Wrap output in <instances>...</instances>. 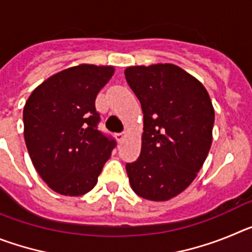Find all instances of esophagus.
Masks as SVG:
<instances>
[{"label": "esophagus", "instance_id": "obj_1", "mask_svg": "<svg viewBox=\"0 0 252 252\" xmlns=\"http://www.w3.org/2000/svg\"><path fill=\"white\" fill-rule=\"evenodd\" d=\"M125 136H126V133H125V132L116 133V139H117V141H119V142H121L122 140H124Z\"/></svg>", "mask_w": 252, "mask_h": 252}]
</instances>
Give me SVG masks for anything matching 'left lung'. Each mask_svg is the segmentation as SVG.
<instances>
[{
	"mask_svg": "<svg viewBox=\"0 0 252 252\" xmlns=\"http://www.w3.org/2000/svg\"><path fill=\"white\" fill-rule=\"evenodd\" d=\"M125 77L144 113L141 153L126 164L131 188L149 201H168L192 183L208 155L212 102L203 84L174 64L128 66Z\"/></svg>",
	"mask_w": 252,
	"mask_h": 252,
	"instance_id": "left-lung-1",
	"label": "left lung"
}]
</instances>
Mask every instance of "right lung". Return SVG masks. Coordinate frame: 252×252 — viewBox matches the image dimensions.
Wrapping results in <instances>:
<instances>
[{
  "label": "right lung",
  "instance_id": "add662e5",
  "mask_svg": "<svg viewBox=\"0 0 252 252\" xmlns=\"http://www.w3.org/2000/svg\"><path fill=\"white\" fill-rule=\"evenodd\" d=\"M113 66L81 64L51 75L24 107V136L31 161L54 192L82 195L97 184L116 140L98 130L95 97Z\"/></svg>",
  "mask_w": 252,
  "mask_h": 252
}]
</instances>
